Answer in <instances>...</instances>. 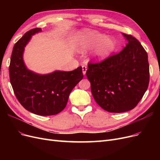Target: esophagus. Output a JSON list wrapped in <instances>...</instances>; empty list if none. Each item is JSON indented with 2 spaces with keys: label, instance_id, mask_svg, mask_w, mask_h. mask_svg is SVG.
I'll return each instance as SVG.
<instances>
[{
  "label": "esophagus",
  "instance_id": "34e87169",
  "mask_svg": "<svg viewBox=\"0 0 160 160\" xmlns=\"http://www.w3.org/2000/svg\"><path fill=\"white\" fill-rule=\"evenodd\" d=\"M87 69H87V67H86L85 65H83V66H82V70H83V75H85Z\"/></svg>",
  "mask_w": 160,
  "mask_h": 160
}]
</instances>
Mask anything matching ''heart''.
Wrapping results in <instances>:
<instances>
[{
  "mask_svg": "<svg viewBox=\"0 0 160 160\" xmlns=\"http://www.w3.org/2000/svg\"><path fill=\"white\" fill-rule=\"evenodd\" d=\"M76 44L81 52L88 51L93 48V59L97 61H103L108 58L115 49V42L113 38L105 37L96 31H85L78 34Z\"/></svg>",
  "mask_w": 160,
  "mask_h": 160,
  "instance_id": "b5f03b06",
  "label": "heart"
}]
</instances>
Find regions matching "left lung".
I'll return each instance as SVG.
<instances>
[{
    "label": "left lung",
    "instance_id": "obj_1",
    "mask_svg": "<svg viewBox=\"0 0 160 160\" xmlns=\"http://www.w3.org/2000/svg\"><path fill=\"white\" fill-rule=\"evenodd\" d=\"M123 35L128 40L126 46L103 61L89 62L86 72L96 103L111 113L133 109L149 82L147 52L132 35Z\"/></svg>",
    "mask_w": 160,
    "mask_h": 160
}]
</instances>
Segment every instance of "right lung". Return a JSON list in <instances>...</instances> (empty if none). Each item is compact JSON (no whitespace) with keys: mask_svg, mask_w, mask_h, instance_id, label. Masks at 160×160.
Wrapping results in <instances>:
<instances>
[{"mask_svg":"<svg viewBox=\"0 0 160 160\" xmlns=\"http://www.w3.org/2000/svg\"><path fill=\"white\" fill-rule=\"evenodd\" d=\"M41 31L35 28L27 31L14 45L9 65V77L14 95L22 107L37 115H56L64 109L69 94L83 79L82 67L71 71H55L39 75L28 70L22 55L32 35Z\"/></svg>","mask_w":160,"mask_h":160,"instance_id":"obj_1","label":"right lung"}]
</instances>
